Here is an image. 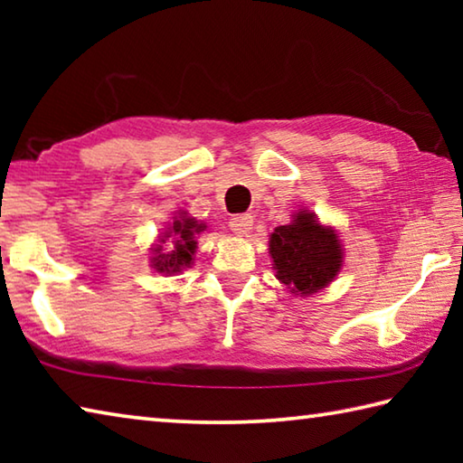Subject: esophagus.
<instances>
[{"mask_svg":"<svg viewBox=\"0 0 463 463\" xmlns=\"http://www.w3.org/2000/svg\"><path fill=\"white\" fill-rule=\"evenodd\" d=\"M229 226H231V231L234 234H239V237H245V234L250 229H253V216H250V214H234L231 218Z\"/></svg>","mask_w":463,"mask_h":463,"instance_id":"1","label":"esophagus"}]
</instances>
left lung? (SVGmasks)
I'll list each match as a JSON object with an SVG mask.
<instances>
[{
  "mask_svg": "<svg viewBox=\"0 0 463 463\" xmlns=\"http://www.w3.org/2000/svg\"><path fill=\"white\" fill-rule=\"evenodd\" d=\"M269 253L278 279L292 294H315L341 269V245L333 229H325L310 213H300L271 234Z\"/></svg>",
  "mask_w": 463,
  "mask_h": 463,
  "instance_id": "1",
  "label": "left lung"
}]
</instances>
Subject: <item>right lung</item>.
<instances>
[{
  "label": "right lung",
  "mask_w": 463,
  "mask_h": 463,
  "mask_svg": "<svg viewBox=\"0 0 463 463\" xmlns=\"http://www.w3.org/2000/svg\"><path fill=\"white\" fill-rule=\"evenodd\" d=\"M206 226L198 224L194 218H179L174 222V226L165 232V237L174 239L169 245L167 253H163V247H155L153 265L156 271L161 273H175L182 271L185 265L192 263V255L195 253V234H200ZM161 242H165L163 239Z\"/></svg>",
  "instance_id": "obj_1"
}]
</instances>
